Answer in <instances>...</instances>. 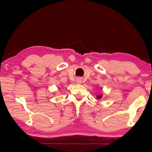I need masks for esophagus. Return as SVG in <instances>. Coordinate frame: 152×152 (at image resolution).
Wrapping results in <instances>:
<instances>
[{"label": "esophagus", "instance_id": "esophagus-1", "mask_svg": "<svg viewBox=\"0 0 152 152\" xmlns=\"http://www.w3.org/2000/svg\"><path fill=\"white\" fill-rule=\"evenodd\" d=\"M76 83L77 84H80L81 83V82H82V80H81V78H78L76 79Z\"/></svg>", "mask_w": 152, "mask_h": 152}]
</instances>
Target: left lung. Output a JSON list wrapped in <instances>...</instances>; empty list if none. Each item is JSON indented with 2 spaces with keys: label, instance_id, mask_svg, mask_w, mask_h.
<instances>
[{
  "label": "left lung",
  "instance_id": "left-lung-1",
  "mask_svg": "<svg viewBox=\"0 0 152 152\" xmlns=\"http://www.w3.org/2000/svg\"><path fill=\"white\" fill-rule=\"evenodd\" d=\"M102 97V94H99L96 96V98L98 99H101Z\"/></svg>",
  "mask_w": 152,
  "mask_h": 152
}]
</instances>
